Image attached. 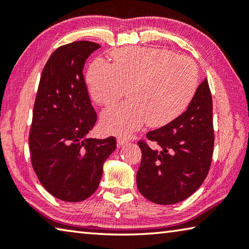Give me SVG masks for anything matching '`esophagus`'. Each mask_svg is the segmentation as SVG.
Returning a JSON list of instances; mask_svg holds the SVG:
<instances>
[{"label":"esophagus","instance_id":"1","mask_svg":"<svg viewBox=\"0 0 249 249\" xmlns=\"http://www.w3.org/2000/svg\"><path fill=\"white\" fill-rule=\"evenodd\" d=\"M116 142H117V146H118V147H121V146L127 145L129 141H128V139H126V137H124V136H118Z\"/></svg>","mask_w":249,"mask_h":249}]
</instances>
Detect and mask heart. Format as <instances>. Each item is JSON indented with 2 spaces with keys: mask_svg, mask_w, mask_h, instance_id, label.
Returning <instances> with one entry per match:
<instances>
[{
  "mask_svg": "<svg viewBox=\"0 0 249 249\" xmlns=\"http://www.w3.org/2000/svg\"><path fill=\"white\" fill-rule=\"evenodd\" d=\"M112 58L113 65L94 61L86 75L98 105L113 104L128 88L129 100L102 115L108 131L128 134L145 123L160 127L178 117L195 95L198 72L187 56L157 47H125L113 52Z\"/></svg>",
  "mask_w": 249,
  "mask_h": 249,
  "instance_id": "1",
  "label": "heart"
}]
</instances>
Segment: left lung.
Returning <instances> with one entry per match:
<instances>
[{
	"label": "left lung",
	"mask_w": 249,
	"mask_h": 249,
	"mask_svg": "<svg viewBox=\"0 0 249 249\" xmlns=\"http://www.w3.org/2000/svg\"><path fill=\"white\" fill-rule=\"evenodd\" d=\"M146 137L157 148L139 142L142 161L136 183L141 194L160 205L179 203L194 194L208 174L214 148L213 101L206 78L183 114Z\"/></svg>",
	"instance_id": "8db88e82"
}]
</instances>
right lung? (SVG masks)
<instances>
[{
  "mask_svg": "<svg viewBox=\"0 0 249 249\" xmlns=\"http://www.w3.org/2000/svg\"><path fill=\"white\" fill-rule=\"evenodd\" d=\"M94 42L60 46L43 69L29 136L31 160L47 192L64 202H82L96 191L115 137L89 139L97 115L83 69L100 49Z\"/></svg>",
  "mask_w": 249,
  "mask_h": 249,
  "instance_id": "obj_1",
  "label": "right lung"
}]
</instances>
